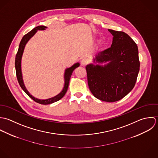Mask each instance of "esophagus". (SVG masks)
<instances>
[{
	"label": "esophagus",
	"mask_w": 158,
	"mask_h": 158,
	"mask_svg": "<svg viewBox=\"0 0 158 158\" xmlns=\"http://www.w3.org/2000/svg\"><path fill=\"white\" fill-rule=\"evenodd\" d=\"M89 63V61L87 59H83L82 60H81V64L83 65V66H85L86 65L87 63Z\"/></svg>",
	"instance_id": "34e87169"
}]
</instances>
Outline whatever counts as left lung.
<instances>
[{"mask_svg": "<svg viewBox=\"0 0 158 158\" xmlns=\"http://www.w3.org/2000/svg\"><path fill=\"white\" fill-rule=\"evenodd\" d=\"M114 36L111 47L94 59L104 66H86L88 84L96 98L106 102L120 100L134 88L140 69L136 43L125 32L108 29Z\"/></svg>", "mask_w": 158, "mask_h": 158, "instance_id": "left-lung-1", "label": "left lung"}]
</instances>
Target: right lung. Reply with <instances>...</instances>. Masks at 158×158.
I'll return each instance as SVG.
<instances>
[{"instance_id": "1", "label": "right lung", "mask_w": 158, "mask_h": 158, "mask_svg": "<svg viewBox=\"0 0 158 158\" xmlns=\"http://www.w3.org/2000/svg\"><path fill=\"white\" fill-rule=\"evenodd\" d=\"M46 28V27L43 26H37L35 28H34L31 32L26 34L23 37L21 41L20 42V44H19V49H18V52L16 55V58H15L16 73V77H17V79H18V81L19 82V85L21 86L22 89L26 92V94L28 95L31 98H32L33 101H35V102H36L39 104H51V103L56 102V101L60 100V99H62L64 96V95H65V94H66V92L68 90V85H69V79H70V77H71V76L72 74L73 71L74 70V69H76V68H77L79 66V63H76L73 66H72L71 68H68L65 70V73H64V87H63V90L59 95H57V96H56L53 98L48 99L41 100V99H36V98H34L33 96H32V95L29 93V92L27 90L26 88L25 87L23 81L21 68V57H22V56H23V54L24 47H25L26 43H27V41L30 40V38L34 35V34L38 30H44Z\"/></svg>"}]
</instances>
